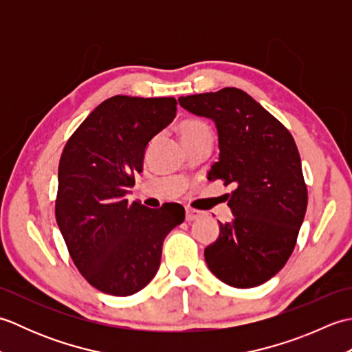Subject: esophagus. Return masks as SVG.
I'll return each instance as SVG.
<instances>
[{"mask_svg": "<svg viewBox=\"0 0 352 352\" xmlns=\"http://www.w3.org/2000/svg\"><path fill=\"white\" fill-rule=\"evenodd\" d=\"M201 216H203V213H201L199 210H195V208H190V207H186V219H188L189 222L199 219Z\"/></svg>", "mask_w": 352, "mask_h": 352, "instance_id": "esophagus-1", "label": "esophagus"}]
</instances>
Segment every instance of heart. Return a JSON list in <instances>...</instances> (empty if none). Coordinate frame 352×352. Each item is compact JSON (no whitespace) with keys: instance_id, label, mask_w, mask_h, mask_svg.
I'll return each mask as SVG.
<instances>
[{"instance_id":"1","label":"heart","mask_w":352,"mask_h":352,"mask_svg":"<svg viewBox=\"0 0 352 352\" xmlns=\"http://www.w3.org/2000/svg\"><path fill=\"white\" fill-rule=\"evenodd\" d=\"M210 133V129L201 121H186L180 125V136L182 140H190L203 136V134Z\"/></svg>"}]
</instances>
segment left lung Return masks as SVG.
I'll return each instance as SVG.
<instances>
[{
	"label": "left lung",
	"instance_id": "obj_1",
	"mask_svg": "<svg viewBox=\"0 0 352 352\" xmlns=\"http://www.w3.org/2000/svg\"><path fill=\"white\" fill-rule=\"evenodd\" d=\"M178 102L214 122L219 159L207 178L234 186L228 199L233 219L219 222V237L204 250L206 263L228 286H260L286 265L307 210L295 140L241 89L180 96Z\"/></svg>",
	"mask_w": 352,
	"mask_h": 352
}]
</instances>
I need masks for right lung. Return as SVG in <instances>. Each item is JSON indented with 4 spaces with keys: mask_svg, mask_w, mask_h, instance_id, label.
<instances>
[{
    "mask_svg": "<svg viewBox=\"0 0 352 352\" xmlns=\"http://www.w3.org/2000/svg\"><path fill=\"white\" fill-rule=\"evenodd\" d=\"M177 100L116 95L101 102L66 144L58 163L56 221L81 275L113 296L144 289L184 207L148 208L125 197L149 142L174 121Z\"/></svg>",
    "mask_w": 352,
    "mask_h": 352,
    "instance_id": "add662e5",
    "label": "right lung"
}]
</instances>
